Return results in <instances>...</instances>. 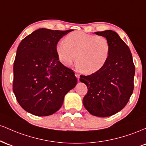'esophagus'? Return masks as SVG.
Here are the masks:
<instances>
[{"label":"esophagus","instance_id":"obj_1","mask_svg":"<svg viewBox=\"0 0 146 146\" xmlns=\"http://www.w3.org/2000/svg\"><path fill=\"white\" fill-rule=\"evenodd\" d=\"M75 76H76V78H78V80H80V75L78 74V73H75Z\"/></svg>","mask_w":146,"mask_h":146}]
</instances>
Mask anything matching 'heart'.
Segmentation results:
<instances>
[{
  "instance_id": "1",
  "label": "heart",
  "mask_w": 146,
  "mask_h": 146,
  "mask_svg": "<svg viewBox=\"0 0 146 146\" xmlns=\"http://www.w3.org/2000/svg\"><path fill=\"white\" fill-rule=\"evenodd\" d=\"M56 51L65 66H71L76 60L78 68L90 75L105 66L110 56V46L104 37L75 31L65 38V42L58 43Z\"/></svg>"
}]
</instances>
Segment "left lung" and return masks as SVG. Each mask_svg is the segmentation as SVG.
I'll return each mask as SVG.
<instances>
[{
    "label": "left lung",
    "instance_id": "left-lung-1",
    "mask_svg": "<svg viewBox=\"0 0 146 146\" xmlns=\"http://www.w3.org/2000/svg\"><path fill=\"white\" fill-rule=\"evenodd\" d=\"M108 40L110 53L108 62L100 71L80 75L88 92L83 98L85 108L91 115L106 117L125 107L134 89L135 67L130 48L115 31L95 32Z\"/></svg>",
    "mask_w": 146,
    "mask_h": 146
}]
</instances>
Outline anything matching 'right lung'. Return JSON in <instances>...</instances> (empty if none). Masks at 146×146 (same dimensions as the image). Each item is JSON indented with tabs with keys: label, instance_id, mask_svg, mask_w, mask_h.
<instances>
[{
	"label": "right lung",
	"instance_id": "1",
	"mask_svg": "<svg viewBox=\"0 0 146 146\" xmlns=\"http://www.w3.org/2000/svg\"><path fill=\"white\" fill-rule=\"evenodd\" d=\"M71 31L42 28L20 43L14 63L13 91L28 113L36 116L55 113L76 86L74 72L60 62L56 51L58 41Z\"/></svg>",
	"mask_w": 146,
	"mask_h": 146
}]
</instances>
